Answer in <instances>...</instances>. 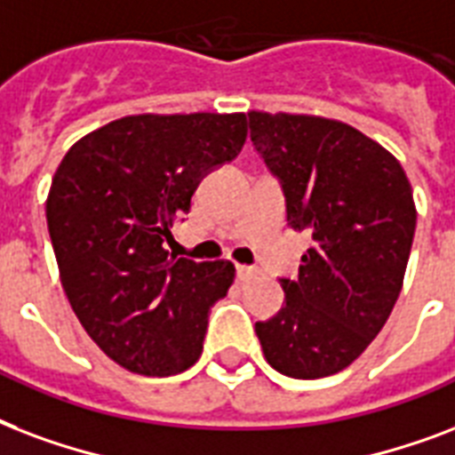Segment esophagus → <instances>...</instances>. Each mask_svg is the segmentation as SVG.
Returning <instances> with one entry per match:
<instances>
[{"instance_id":"esophagus-1","label":"esophagus","mask_w":455,"mask_h":455,"mask_svg":"<svg viewBox=\"0 0 455 455\" xmlns=\"http://www.w3.org/2000/svg\"><path fill=\"white\" fill-rule=\"evenodd\" d=\"M251 277H256V267L237 266V280H239V283H249Z\"/></svg>"}]
</instances>
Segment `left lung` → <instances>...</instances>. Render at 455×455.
<instances>
[{
	"label": "left lung",
	"mask_w": 455,
	"mask_h": 455,
	"mask_svg": "<svg viewBox=\"0 0 455 455\" xmlns=\"http://www.w3.org/2000/svg\"><path fill=\"white\" fill-rule=\"evenodd\" d=\"M251 142L280 182L287 225L311 232L284 306L256 323L266 361L287 378L344 371L385 327L415 235L413 189L396 158L347 123L249 114Z\"/></svg>",
	"instance_id": "obj_1"
}]
</instances>
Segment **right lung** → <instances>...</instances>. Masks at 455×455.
<instances>
[{"instance_id": "right-lung-1", "label": "right lung", "mask_w": 455, "mask_h": 455, "mask_svg": "<svg viewBox=\"0 0 455 455\" xmlns=\"http://www.w3.org/2000/svg\"><path fill=\"white\" fill-rule=\"evenodd\" d=\"M244 140V114L125 116L77 140L56 168L47 225L63 291L125 371L168 378L199 361L235 266L175 260L164 244L199 182Z\"/></svg>"}]
</instances>
